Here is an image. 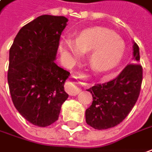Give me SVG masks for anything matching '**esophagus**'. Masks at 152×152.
I'll list each match as a JSON object with an SVG mask.
<instances>
[{
	"label": "esophagus",
	"instance_id": "esophagus-1",
	"mask_svg": "<svg viewBox=\"0 0 152 152\" xmlns=\"http://www.w3.org/2000/svg\"><path fill=\"white\" fill-rule=\"evenodd\" d=\"M72 78H73V79H77V78H80V77L78 76H72ZM78 83H75L74 81H71V82L67 83H66V85H65V91L69 94V95L71 96H75L76 95V94H78L80 93V88H79V87L77 86Z\"/></svg>",
	"mask_w": 152,
	"mask_h": 152
}]
</instances>
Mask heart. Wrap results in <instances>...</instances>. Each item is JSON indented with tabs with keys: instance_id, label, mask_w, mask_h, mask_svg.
I'll list each match as a JSON object with an SVG mask.
<instances>
[{
	"instance_id": "heart-1",
	"label": "heart",
	"mask_w": 152,
	"mask_h": 152,
	"mask_svg": "<svg viewBox=\"0 0 152 152\" xmlns=\"http://www.w3.org/2000/svg\"><path fill=\"white\" fill-rule=\"evenodd\" d=\"M59 49L64 58L74 61L89 50L88 62L98 72H106L115 68L122 60L126 46L115 32L101 27L83 30L76 39L65 38Z\"/></svg>"
}]
</instances>
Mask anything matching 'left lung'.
<instances>
[{
    "instance_id": "1",
    "label": "left lung",
    "mask_w": 152,
    "mask_h": 152,
    "mask_svg": "<svg viewBox=\"0 0 152 152\" xmlns=\"http://www.w3.org/2000/svg\"><path fill=\"white\" fill-rule=\"evenodd\" d=\"M134 63L107 83L88 88L93 96L91 106L86 110V122L99 130L113 128L127 117L134 108L141 88L143 69L140 64L139 46L134 42Z\"/></svg>"
}]
</instances>
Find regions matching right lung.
I'll return each instance as SVG.
<instances>
[{
  "mask_svg": "<svg viewBox=\"0 0 152 152\" xmlns=\"http://www.w3.org/2000/svg\"><path fill=\"white\" fill-rule=\"evenodd\" d=\"M64 16L42 15L22 27L9 51L7 82L12 103L28 122L47 127L58 119L68 99L69 72L55 64Z\"/></svg>",
  "mask_w": 152,
  "mask_h": 152,
  "instance_id": "add662e5",
  "label": "right lung"
}]
</instances>
